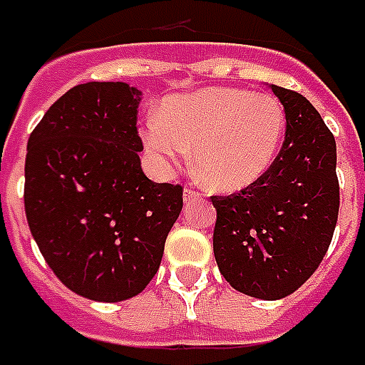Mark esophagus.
Wrapping results in <instances>:
<instances>
[{
	"label": "esophagus",
	"instance_id": "34e87169",
	"mask_svg": "<svg viewBox=\"0 0 365 365\" xmlns=\"http://www.w3.org/2000/svg\"><path fill=\"white\" fill-rule=\"evenodd\" d=\"M199 197H201V193H199L197 190H193V187H185V190H183V201H185V203L197 201Z\"/></svg>",
	"mask_w": 365,
	"mask_h": 365
}]
</instances>
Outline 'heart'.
Listing matches in <instances>:
<instances>
[{"label":"heart","instance_id":"b5f03b06","mask_svg":"<svg viewBox=\"0 0 365 365\" xmlns=\"http://www.w3.org/2000/svg\"><path fill=\"white\" fill-rule=\"evenodd\" d=\"M277 96L210 86L166 100L145 129V145L162 164H183L195 148L203 182L218 191L244 190L271 168L284 137Z\"/></svg>","mask_w":365,"mask_h":365}]
</instances>
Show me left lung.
<instances>
[{
    "mask_svg": "<svg viewBox=\"0 0 365 365\" xmlns=\"http://www.w3.org/2000/svg\"><path fill=\"white\" fill-rule=\"evenodd\" d=\"M286 112L282 148L257 182L212 195V250L237 292L280 299L317 271L339 218L336 143L319 112L296 91L271 85Z\"/></svg>",
    "mask_w": 365,
    "mask_h": 365,
    "instance_id": "left-lung-1",
    "label": "left lung"
}]
</instances>
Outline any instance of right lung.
I'll return each instance as SVG.
<instances>
[{"mask_svg":"<svg viewBox=\"0 0 365 365\" xmlns=\"http://www.w3.org/2000/svg\"><path fill=\"white\" fill-rule=\"evenodd\" d=\"M141 91L85 83L53 102L24 162V212L53 274L83 298L121 302L153 280L183 207L180 183L143 174Z\"/></svg>","mask_w":365,"mask_h":365,"instance_id":"right-lung-1","label":"right lung"}]
</instances>
